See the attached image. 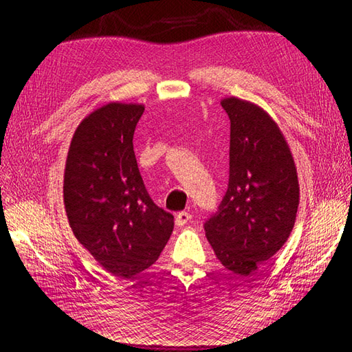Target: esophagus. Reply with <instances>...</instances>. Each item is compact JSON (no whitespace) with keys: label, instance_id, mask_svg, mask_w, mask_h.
Masks as SVG:
<instances>
[{"label":"esophagus","instance_id":"esophagus-1","mask_svg":"<svg viewBox=\"0 0 352 352\" xmlns=\"http://www.w3.org/2000/svg\"><path fill=\"white\" fill-rule=\"evenodd\" d=\"M192 219V214L189 212H180L175 214V223L178 227H183Z\"/></svg>","mask_w":352,"mask_h":352}]
</instances>
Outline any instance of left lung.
I'll use <instances>...</instances> for the list:
<instances>
[{
    "label": "left lung",
    "instance_id": "obj_1",
    "mask_svg": "<svg viewBox=\"0 0 352 352\" xmlns=\"http://www.w3.org/2000/svg\"><path fill=\"white\" fill-rule=\"evenodd\" d=\"M221 106L230 118V180L204 230L221 263L246 276L287 242L300 184L287 142L263 109L236 96Z\"/></svg>",
    "mask_w": 352,
    "mask_h": 352
}]
</instances>
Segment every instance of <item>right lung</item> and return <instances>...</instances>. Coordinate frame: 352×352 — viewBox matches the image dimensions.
Returning <instances> with one entry per match:
<instances>
[{
	"label": "right lung",
	"instance_id": "1",
	"mask_svg": "<svg viewBox=\"0 0 352 352\" xmlns=\"http://www.w3.org/2000/svg\"><path fill=\"white\" fill-rule=\"evenodd\" d=\"M144 104L109 102L74 133L63 201L69 227L92 257L118 278H131L159 258L174 216L149 198L133 136Z\"/></svg>",
	"mask_w": 352,
	"mask_h": 352
}]
</instances>
